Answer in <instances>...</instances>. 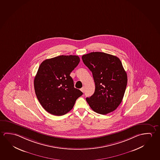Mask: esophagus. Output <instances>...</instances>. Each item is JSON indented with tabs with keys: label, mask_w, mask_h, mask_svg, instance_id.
<instances>
[{
	"label": "esophagus",
	"mask_w": 160,
	"mask_h": 160,
	"mask_svg": "<svg viewBox=\"0 0 160 160\" xmlns=\"http://www.w3.org/2000/svg\"><path fill=\"white\" fill-rule=\"evenodd\" d=\"M84 90H85V88H84V87H82V88H81V92H84Z\"/></svg>",
	"instance_id": "1"
}]
</instances>
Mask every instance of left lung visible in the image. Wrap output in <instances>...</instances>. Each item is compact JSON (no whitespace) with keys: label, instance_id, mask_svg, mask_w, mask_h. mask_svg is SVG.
<instances>
[{"label":"left lung","instance_id":"obj_1","mask_svg":"<svg viewBox=\"0 0 160 160\" xmlns=\"http://www.w3.org/2000/svg\"><path fill=\"white\" fill-rule=\"evenodd\" d=\"M84 64L92 71L94 93L86 100L95 112L105 115L120 105L127 84V75L119 58L101 52L82 56Z\"/></svg>","mask_w":160,"mask_h":160}]
</instances>
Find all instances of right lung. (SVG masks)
Segmentation results:
<instances>
[{"mask_svg":"<svg viewBox=\"0 0 160 160\" xmlns=\"http://www.w3.org/2000/svg\"><path fill=\"white\" fill-rule=\"evenodd\" d=\"M79 62L78 56L61 55L41 63L34 78V90L47 112L57 116L65 114L83 94L73 87V80L70 76Z\"/></svg>","mask_w":160,"mask_h":160,"instance_id":"1","label":"right lung"}]
</instances>
